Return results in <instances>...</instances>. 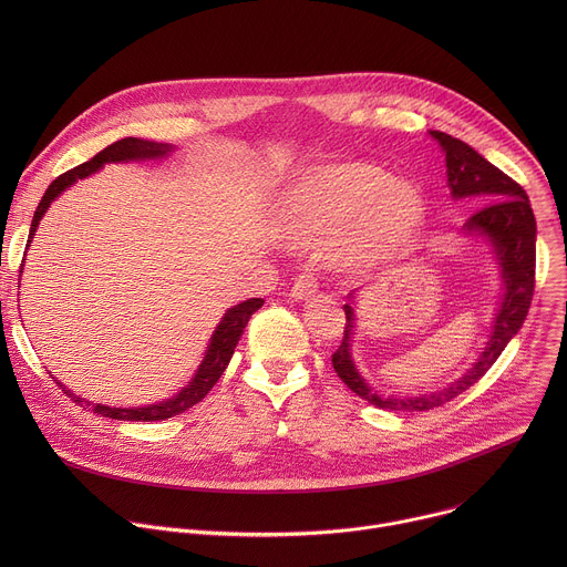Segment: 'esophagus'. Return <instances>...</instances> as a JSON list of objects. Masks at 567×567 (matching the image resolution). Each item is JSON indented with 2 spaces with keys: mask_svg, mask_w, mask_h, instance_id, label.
<instances>
[{
  "mask_svg": "<svg viewBox=\"0 0 567 567\" xmlns=\"http://www.w3.org/2000/svg\"><path fill=\"white\" fill-rule=\"evenodd\" d=\"M318 291V282L311 274H300L296 280H293V287H291V296L296 300H309L313 293Z\"/></svg>",
  "mask_w": 567,
  "mask_h": 567,
  "instance_id": "esophagus-1",
  "label": "esophagus"
}]
</instances>
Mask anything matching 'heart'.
<instances>
[{
    "mask_svg": "<svg viewBox=\"0 0 567 567\" xmlns=\"http://www.w3.org/2000/svg\"><path fill=\"white\" fill-rule=\"evenodd\" d=\"M280 228L293 245H332L346 271L372 269L406 249L426 221L424 193L365 161L313 166L280 202Z\"/></svg>",
    "mask_w": 567,
    "mask_h": 567,
    "instance_id": "1",
    "label": "heart"
}]
</instances>
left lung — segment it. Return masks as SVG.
I'll list each match as a JSON object with an SVG mask.
<instances>
[{
    "instance_id": "left-lung-1",
    "label": "left lung",
    "mask_w": 567,
    "mask_h": 567,
    "mask_svg": "<svg viewBox=\"0 0 567 567\" xmlns=\"http://www.w3.org/2000/svg\"><path fill=\"white\" fill-rule=\"evenodd\" d=\"M431 136L440 143L446 156V179L451 197L466 199L480 197L482 202H492L475 210L462 226L466 235L482 237L487 241L503 280V296L498 309L494 313L492 334L487 346L480 352L475 363L457 377L455 381L446 383L426 394L417 396H394V394H379L368 379L359 372L354 357H352V334H354V298L352 291L348 298L350 302L343 305L346 309V332L339 350L332 354V365L341 381L357 392L361 399L383 411L396 413H420L442 406V403L455 399L464 390H468L480 377H484L496 359L503 354L507 343L518 334L523 328L525 316L532 305L534 296V269H536V219L527 199V193L503 171H498L487 158L477 154L471 145L460 138H453L446 132L431 130Z\"/></svg>"
}]
</instances>
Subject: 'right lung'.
<instances>
[{
    "label": "right lung",
    "mask_w": 567,
    "mask_h": 567,
    "mask_svg": "<svg viewBox=\"0 0 567 567\" xmlns=\"http://www.w3.org/2000/svg\"><path fill=\"white\" fill-rule=\"evenodd\" d=\"M175 152V145L171 143H156V141H145V138H136V136H127L121 138L112 145H107L103 152H99L96 156H92L90 161H85L83 166H78L64 175H60L58 179H53V184L47 188L44 197L40 199L33 221H31V233H29V245L33 241V235L38 230L40 219L44 217V213L49 210L51 202H55L66 188H71L75 182L87 179L90 175L99 173L105 164H132V161H161ZM27 245V247H29ZM262 298H249L239 305H233L230 309H226V313L221 316V320L217 322V328L208 341L206 354L195 372V377L188 381V385H184L177 394H173L166 401L158 403H150V406H136V409H116V406H105V403H92L83 396H78L75 392L66 390V385H62L55 377L53 381L62 388L64 394H69L78 406L83 409H92L94 413H99L101 417H112V420H121V422H158V420H168L175 417L188 409H193L195 403H199L208 390L217 383V379L221 377V372L226 370L237 341L245 334V328L249 318L262 307Z\"/></svg>",
    "instance_id": "add662e5"
}]
</instances>
